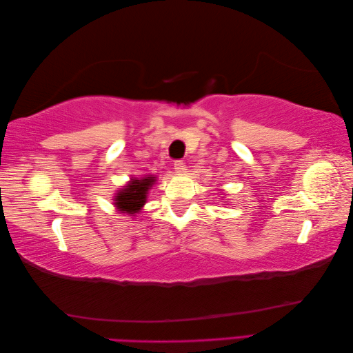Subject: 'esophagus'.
Segmentation results:
<instances>
[{
  "label": "esophagus",
  "instance_id": "esophagus-1",
  "mask_svg": "<svg viewBox=\"0 0 353 353\" xmlns=\"http://www.w3.org/2000/svg\"><path fill=\"white\" fill-rule=\"evenodd\" d=\"M174 170L179 172V174H182V172H185L186 170V165L183 161H176L174 162Z\"/></svg>",
  "mask_w": 353,
  "mask_h": 353
}]
</instances>
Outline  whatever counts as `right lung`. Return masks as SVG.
<instances>
[{
  "label": "right lung",
  "mask_w": 353,
  "mask_h": 353,
  "mask_svg": "<svg viewBox=\"0 0 353 353\" xmlns=\"http://www.w3.org/2000/svg\"><path fill=\"white\" fill-rule=\"evenodd\" d=\"M156 182V177H141V179H130L123 190L117 192L114 197L115 208L123 214H138L141 208L145 205L148 190L152 188Z\"/></svg>",
  "instance_id": "right-lung-1"
}]
</instances>
